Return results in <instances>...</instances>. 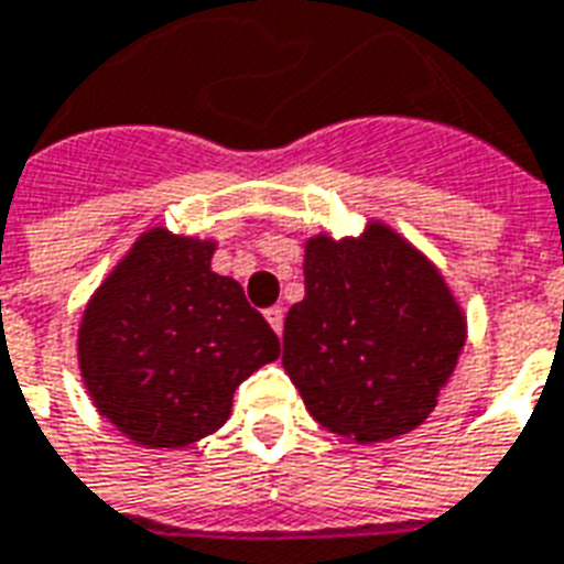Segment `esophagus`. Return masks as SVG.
<instances>
[{"label": "esophagus", "mask_w": 564, "mask_h": 564, "mask_svg": "<svg viewBox=\"0 0 564 564\" xmlns=\"http://www.w3.org/2000/svg\"><path fill=\"white\" fill-rule=\"evenodd\" d=\"M265 319H269L271 328L281 335L283 332V307H269V311H265Z\"/></svg>", "instance_id": "esophagus-1"}]
</instances>
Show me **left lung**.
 <instances>
[{
  "instance_id": "obj_1",
  "label": "left lung",
  "mask_w": 564,
  "mask_h": 564,
  "mask_svg": "<svg viewBox=\"0 0 564 564\" xmlns=\"http://www.w3.org/2000/svg\"><path fill=\"white\" fill-rule=\"evenodd\" d=\"M466 344V316L427 257L386 224L304 245V299L283 370L325 431L382 442L419 427Z\"/></svg>"
}]
</instances>
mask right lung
Instances as JSON below:
<instances>
[{"label":"right lung","mask_w":564,"mask_h":564,"mask_svg":"<svg viewBox=\"0 0 564 564\" xmlns=\"http://www.w3.org/2000/svg\"><path fill=\"white\" fill-rule=\"evenodd\" d=\"M212 253L215 241L149 229L83 311L91 403L149 448H185L224 427L236 388L281 356L239 281L212 271Z\"/></svg>","instance_id":"obj_1"}]
</instances>
